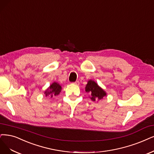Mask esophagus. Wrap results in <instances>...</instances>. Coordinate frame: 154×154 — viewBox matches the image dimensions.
Returning <instances> with one entry per match:
<instances>
[{"mask_svg":"<svg viewBox=\"0 0 154 154\" xmlns=\"http://www.w3.org/2000/svg\"><path fill=\"white\" fill-rule=\"evenodd\" d=\"M73 84H75V85H79V84H80V82H79V81H75V82H73Z\"/></svg>","mask_w":154,"mask_h":154,"instance_id":"1","label":"esophagus"}]
</instances>
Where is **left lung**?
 <instances>
[{
	"instance_id": "left-lung-1",
	"label": "left lung",
	"mask_w": 154,
	"mask_h": 154,
	"mask_svg": "<svg viewBox=\"0 0 154 154\" xmlns=\"http://www.w3.org/2000/svg\"><path fill=\"white\" fill-rule=\"evenodd\" d=\"M86 91L89 93L93 101L100 100L106 96V93L94 81L90 80L86 86Z\"/></svg>"
}]
</instances>
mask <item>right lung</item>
I'll return each mask as SVG.
<instances>
[{"instance_id": "add662e5", "label": "right lung", "mask_w": 154, "mask_h": 154, "mask_svg": "<svg viewBox=\"0 0 154 154\" xmlns=\"http://www.w3.org/2000/svg\"><path fill=\"white\" fill-rule=\"evenodd\" d=\"M61 87L60 85L57 82H54L46 90V91L45 92V94L46 96H50L51 98H52L54 96L58 95L61 92Z\"/></svg>"}]
</instances>
